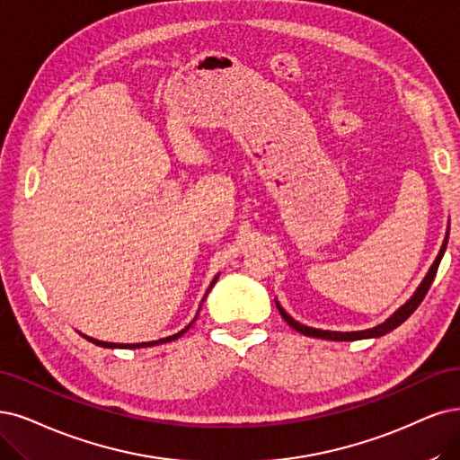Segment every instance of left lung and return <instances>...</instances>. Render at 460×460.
Wrapping results in <instances>:
<instances>
[{"instance_id": "8db88e82", "label": "left lung", "mask_w": 460, "mask_h": 460, "mask_svg": "<svg viewBox=\"0 0 460 460\" xmlns=\"http://www.w3.org/2000/svg\"><path fill=\"white\" fill-rule=\"evenodd\" d=\"M447 239H449V227H447V233H446L444 244H441V248H439V253L436 256L432 267L429 269L427 277H424L422 282L419 284L415 294H413L410 299H407L398 311H394L393 314H390L385 322H381V324L376 326V328L362 330V332H330V330H318V328L305 326V324H301V322L294 320L290 314H288V313L282 309V305L275 299L277 309H279V313L282 314V318H284V320L288 322V324H290L296 332H299V333H303V335H309V337H316V339H330V341H358V339H376V337L386 335V333H390L393 330H396L400 324H403V322L415 313V309L419 307L420 301L424 299V296H427V292L430 290V286H432V282H434V277H436V273H438L439 261H441V258H444V253H446Z\"/></svg>"}]
</instances>
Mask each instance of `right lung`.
I'll return each mask as SVG.
<instances>
[{
  "label": "right lung",
  "instance_id": "1",
  "mask_svg": "<svg viewBox=\"0 0 460 460\" xmlns=\"http://www.w3.org/2000/svg\"><path fill=\"white\" fill-rule=\"evenodd\" d=\"M217 277H219V273L214 277V280L210 282V286H208V290H207V294H204V297H202V301L207 299V296H208V292L212 290L214 288V284L217 282ZM202 301H200V305H202ZM199 311H200V307H199ZM199 311H197V314H199ZM197 320V316L190 322V324H187L183 330H180L178 333H174V335H168V337H163V339H159V341H147V343H110V341H100V339H94V337H89V335H84V333H81L79 332V335H83L84 339H87V341H91V343H94L96 347H104V349H144V347H153V345H163V343H170V341H176L178 337H181L187 330H190L191 326H193V322Z\"/></svg>",
  "mask_w": 460,
  "mask_h": 460
}]
</instances>
